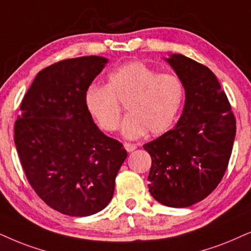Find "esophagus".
Instances as JSON below:
<instances>
[{
  "label": "esophagus",
  "mask_w": 251,
  "mask_h": 251,
  "mask_svg": "<svg viewBox=\"0 0 251 251\" xmlns=\"http://www.w3.org/2000/svg\"><path fill=\"white\" fill-rule=\"evenodd\" d=\"M124 147H125V149L128 151V153H131V151H135L136 149V145L129 144V142H125V144H124Z\"/></svg>",
  "instance_id": "1"
}]
</instances>
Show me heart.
Listing matches in <instances>:
<instances>
[{
    "instance_id": "heart-1",
    "label": "heart",
    "mask_w": 251,
    "mask_h": 251,
    "mask_svg": "<svg viewBox=\"0 0 251 251\" xmlns=\"http://www.w3.org/2000/svg\"><path fill=\"white\" fill-rule=\"evenodd\" d=\"M185 85L175 73H158L144 62H128L107 76L106 85L93 84L84 93L89 115L104 132L117 131L123 107L128 115L122 132L127 139L166 133L178 118Z\"/></svg>"
}]
</instances>
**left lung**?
I'll use <instances>...</instances> for the list:
<instances>
[{"label": "left lung", "mask_w": 251, "mask_h": 251, "mask_svg": "<svg viewBox=\"0 0 251 251\" xmlns=\"http://www.w3.org/2000/svg\"><path fill=\"white\" fill-rule=\"evenodd\" d=\"M167 61L185 85V104L177 126L144 145L151 157V195L170 207H188L221 182L229 162L236 120L217 76L182 54Z\"/></svg>", "instance_id": "8db88e82"}]
</instances>
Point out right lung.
<instances>
[{
	"instance_id": "1",
	"label": "right lung",
	"mask_w": 251,
	"mask_h": 251,
	"mask_svg": "<svg viewBox=\"0 0 251 251\" xmlns=\"http://www.w3.org/2000/svg\"><path fill=\"white\" fill-rule=\"evenodd\" d=\"M107 60L81 56L38 73L21 104L15 145L34 192L72 217L102 211L112 199L127 151L98 129L84 105L87 88Z\"/></svg>"
}]
</instances>
